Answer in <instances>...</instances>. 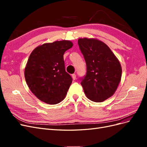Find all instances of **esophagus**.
Returning <instances> with one entry per match:
<instances>
[{"label":"esophagus","mask_w":147,"mask_h":147,"mask_svg":"<svg viewBox=\"0 0 147 147\" xmlns=\"http://www.w3.org/2000/svg\"><path fill=\"white\" fill-rule=\"evenodd\" d=\"M72 79L74 80H75L76 79V75H75V74H72Z\"/></svg>","instance_id":"34e87169"}]
</instances>
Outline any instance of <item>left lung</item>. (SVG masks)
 Listing matches in <instances>:
<instances>
[{
    "label": "left lung",
    "mask_w": 147,
    "mask_h": 147,
    "mask_svg": "<svg viewBox=\"0 0 147 147\" xmlns=\"http://www.w3.org/2000/svg\"><path fill=\"white\" fill-rule=\"evenodd\" d=\"M78 43L86 64L81 84L88 98L101 102L113 95L121 81L119 61L105 43L96 38H79Z\"/></svg>",
    "instance_id": "left-lung-1"
}]
</instances>
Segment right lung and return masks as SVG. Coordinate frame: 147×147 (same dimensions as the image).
I'll return each instance as SVG.
<instances>
[{
	"label": "right lung",
	"instance_id": "add662e5",
	"mask_svg": "<svg viewBox=\"0 0 147 147\" xmlns=\"http://www.w3.org/2000/svg\"><path fill=\"white\" fill-rule=\"evenodd\" d=\"M73 46L69 40L44 43L31 53L26 65L24 77L30 90L48 104L63 100L72 82L65 72L63 55Z\"/></svg>",
	"mask_w": 147,
	"mask_h": 147
}]
</instances>
